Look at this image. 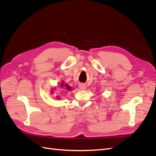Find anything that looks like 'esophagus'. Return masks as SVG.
Returning a JSON list of instances; mask_svg holds the SVG:
<instances>
[{
	"label": "esophagus",
	"mask_w": 156,
	"mask_h": 156,
	"mask_svg": "<svg viewBox=\"0 0 156 156\" xmlns=\"http://www.w3.org/2000/svg\"><path fill=\"white\" fill-rule=\"evenodd\" d=\"M79 87L81 90H84L86 88V85L84 84H80Z\"/></svg>",
	"instance_id": "1"
}]
</instances>
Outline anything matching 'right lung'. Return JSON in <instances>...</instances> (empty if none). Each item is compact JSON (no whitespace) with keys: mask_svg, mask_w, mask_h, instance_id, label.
<instances>
[{"mask_svg":"<svg viewBox=\"0 0 156 156\" xmlns=\"http://www.w3.org/2000/svg\"><path fill=\"white\" fill-rule=\"evenodd\" d=\"M66 87H67V88L68 89V90H69L70 89V88H69V87H68V85H66Z\"/></svg>","mask_w":156,"mask_h":156,"instance_id":"right-lung-1","label":"right lung"}]
</instances>
